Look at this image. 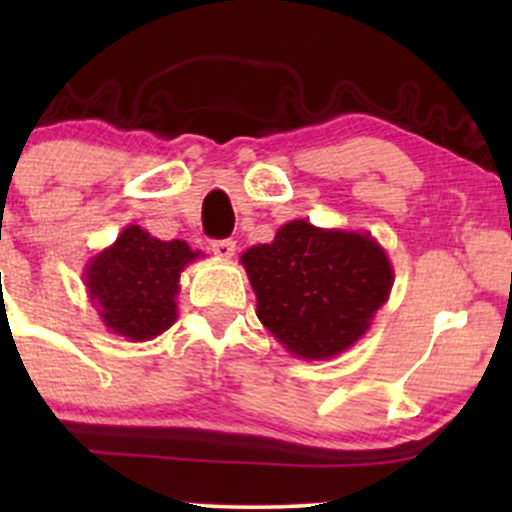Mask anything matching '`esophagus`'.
Listing matches in <instances>:
<instances>
[{
  "label": "esophagus",
  "instance_id": "esophagus-1",
  "mask_svg": "<svg viewBox=\"0 0 512 512\" xmlns=\"http://www.w3.org/2000/svg\"><path fill=\"white\" fill-rule=\"evenodd\" d=\"M211 252H214L219 260H231V257L236 255V240H214V243H211Z\"/></svg>",
  "mask_w": 512,
  "mask_h": 512
}]
</instances>
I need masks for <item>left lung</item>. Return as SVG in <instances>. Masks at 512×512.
Returning a JSON list of instances; mask_svg holds the SVG:
<instances>
[{
	"label": "left lung",
	"instance_id": "obj_1",
	"mask_svg": "<svg viewBox=\"0 0 512 512\" xmlns=\"http://www.w3.org/2000/svg\"><path fill=\"white\" fill-rule=\"evenodd\" d=\"M269 334L303 361H325L354 346L390 298L395 269L366 231L320 228L296 219L272 243L240 257Z\"/></svg>",
	"mask_w": 512,
	"mask_h": 512
}]
</instances>
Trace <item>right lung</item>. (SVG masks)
Returning a JSON list of instances; mask_svg holds the SVG:
<instances>
[{
    "label": "right lung",
    "mask_w": 512,
    "mask_h": 512,
    "mask_svg": "<svg viewBox=\"0 0 512 512\" xmlns=\"http://www.w3.org/2000/svg\"><path fill=\"white\" fill-rule=\"evenodd\" d=\"M197 257L202 252L185 240H158L132 223L113 245L88 260V301L105 330L127 342H149L178 320L180 274Z\"/></svg>",
    "instance_id": "right-lung-1"
}]
</instances>
